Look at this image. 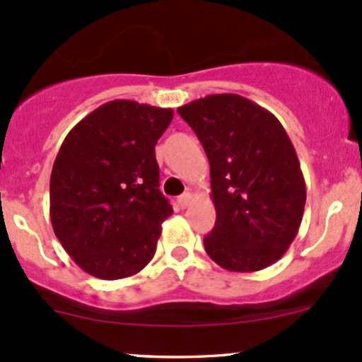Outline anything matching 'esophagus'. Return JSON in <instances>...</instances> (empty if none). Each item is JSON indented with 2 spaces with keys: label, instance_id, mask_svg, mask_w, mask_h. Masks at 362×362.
Wrapping results in <instances>:
<instances>
[{
  "label": "esophagus",
  "instance_id": "34e87169",
  "mask_svg": "<svg viewBox=\"0 0 362 362\" xmlns=\"http://www.w3.org/2000/svg\"><path fill=\"white\" fill-rule=\"evenodd\" d=\"M190 201H192V194H190V192H185V194H182V196L178 197V199H177L178 206H180L182 209H185V208H187V206L190 204Z\"/></svg>",
  "mask_w": 362,
  "mask_h": 362
}]
</instances>
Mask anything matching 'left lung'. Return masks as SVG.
I'll list each match as a JSON object with an SVG mask.
<instances>
[{"label":"left lung","instance_id":"1","mask_svg":"<svg viewBox=\"0 0 362 362\" xmlns=\"http://www.w3.org/2000/svg\"><path fill=\"white\" fill-rule=\"evenodd\" d=\"M209 160L216 223L204 249L228 272L276 263L303 221L305 184L278 118L239 94H211L178 108Z\"/></svg>","mask_w":362,"mask_h":362}]
</instances>
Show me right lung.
Returning <instances> with one entry per match:
<instances>
[{
    "label": "right lung",
    "mask_w": 362,
    "mask_h": 362,
    "mask_svg": "<svg viewBox=\"0 0 362 362\" xmlns=\"http://www.w3.org/2000/svg\"><path fill=\"white\" fill-rule=\"evenodd\" d=\"M172 108L115 99L63 141L49 180L54 235L86 273L118 280L153 259L161 223L173 213L160 192L154 146Z\"/></svg>",
    "instance_id": "obj_1"
}]
</instances>
